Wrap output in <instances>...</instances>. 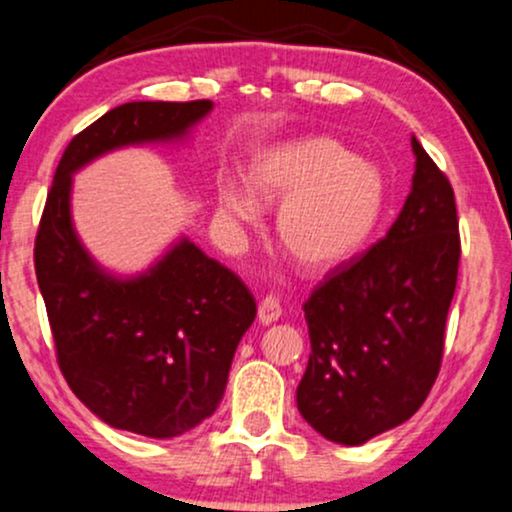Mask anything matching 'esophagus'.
<instances>
[{
    "instance_id": "1",
    "label": "esophagus",
    "mask_w": 512,
    "mask_h": 512,
    "mask_svg": "<svg viewBox=\"0 0 512 512\" xmlns=\"http://www.w3.org/2000/svg\"><path fill=\"white\" fill-rule=\"evenodd\" d=\"M280 316H282V306L278 302V297L266 294V297L261 299V304H258V321H261L263 326H268V323L278 321Z\"/></svg>"
}]
</instances>
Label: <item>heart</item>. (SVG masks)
Masks as SVG:
<instances>
[{"label": "heart", "instance_id": "b5f03b06", "mask_svg": "<svg viewBox=\"0 0 512 512\" xmlns=\"http://www.w3.org/2000/svg\"><path fill=\"white\" fill-rule=\"evenodd\" d=\"M249 189L220 182L218 218L256 227L261 206H280L278 239L299 266L328 270L362 249L386 206V177L376 162L354 158L326 136L294 138L263 150L249 172Z\"/></svg>", "mask_w": 512, "mask_h": 512}]
</instances>
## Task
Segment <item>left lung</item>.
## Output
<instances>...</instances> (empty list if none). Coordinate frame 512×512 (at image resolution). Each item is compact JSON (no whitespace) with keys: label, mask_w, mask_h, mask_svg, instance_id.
<instances>
[{"label":"left lung","mask_w":512,"mask_h":512,"mask_svg":"<svg viewBox=\"0 0 512 512\" xmlns=\"http://www.w3.org/2000/svg\"><path fill=\"white\" fill-rule=\"evenodd\" d=\"M412 150V191L386 237L330 270L304 302L311 354L297 407L342 446L407 422L441 369L458 285V210L448 177L414 136Z\"/></svg>","instance_id":"obj_1"}]
</instances>
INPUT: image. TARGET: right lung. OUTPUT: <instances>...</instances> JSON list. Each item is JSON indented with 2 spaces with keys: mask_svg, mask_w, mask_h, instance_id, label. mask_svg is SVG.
I'll return each instance as SVG.
<instances>
[{
  "mask_svg": "<svg viewBox=\"0 0 512 512\" xmlns=\"http://www.w3.org/2000/svg\"><path fill=\"white\" fill-rule=\"evenodd\" d=\"M210 100L126 102L71 138L42 210L35 275L59 369L114 429L174 438L218 410L256 299L230 268L182 239L136 278H114L78 242L71 174L114 148L174 141Z\"/></svg>",
  "mask_w": 512,
  "mask_h": 512,
  "instance_id": "1",
  "label": "right lung"
}]
</instances>
